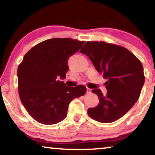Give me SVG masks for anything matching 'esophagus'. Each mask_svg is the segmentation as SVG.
Listing matches in <instances>:
<instances>
[{"instance_id":"esophagus-1","label":"esophagus","mask_w":155,"mask_h":155,"mask_svg":"<svg viewBox=\"0 0 155 155\" xmlns=\"http://www.w3.org/2000/svg\"><path fill=\"white\" fill-rule=\"evenodd\" d=\"M91 92H92V90L90 89L89 87H87V94H90V93H91Z\"/></svg>"}]
</instances>
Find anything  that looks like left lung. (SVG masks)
Returning a JSON list of instances; mask_svg holds the SVG:
<instances>
[{
    "instance_id": "left-lung-1",
    "label": "left lung",
    "mask_w": 155,
    "mask_h": 155,
    "mask_svg": "<svg viewBox=\"0 0 155 155\" xmlns=\"http://www.w3.org/2000/svg\"><path fill=\"white\" fill-rule=\"evenodd\" d=\"M80 52L89 56L97 72L107 80L105 96L100 89L92 91L99 104L87 110L88 115L101 123L117 121L139 99L145 81L141 61L124 47L104 41H87Z\"/></svg>"
}]
</instances>
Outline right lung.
<instances>
[{"instance_id": "add662e5", "label": "right lung", "mask_w": 155, "mask_h": 155, "mask_svg": "<svg viewBox=\"0 0 155 155\" xmlns=\"http://www.w3.org/2000/svg\"><path fill=\"white\" fill-rule=\"evenodd\" d=\"M85 41L54 38L44 41L29 50L18 68V90L22 104L36 121L45 125L64 120L70 103L83 96L84 85L66 86L68 58Z\"/></svg>"}]
</instances>
